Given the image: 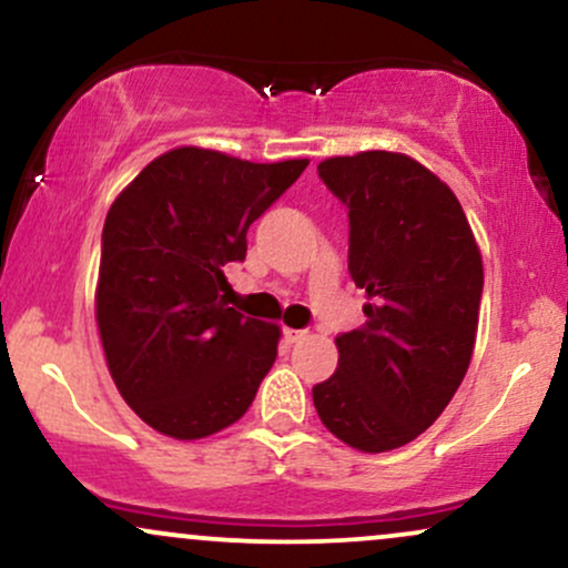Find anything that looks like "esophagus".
I'll return each instance as SVG.
<instances>
[{"label":"esophagus","instance_id":"esophagus-1","mask_svg":"<svg viewBox=\"0 0 568 568\" xmlns=\"http://www.w3.org/2000/svg\"><path fill=\"white\" fill-rule=\"evenodd\" d=\"M306 336V331H298V328H283V338L288 344H296V342H302V338Z\"/></svg>","mask_w":568,"mask_h":568}]
</instances>
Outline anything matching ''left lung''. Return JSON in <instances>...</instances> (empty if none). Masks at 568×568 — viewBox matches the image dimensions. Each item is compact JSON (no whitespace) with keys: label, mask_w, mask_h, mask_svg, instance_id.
Segmentation results:
<instances>
[{"label":"left lung","mask_w":568,"mask_h":568,"mask_svg":"<svg viewBox=\"0 0 568 568\" xmlns=\"http://www.w3.org/2000/svg\"><path fill=\"white\" fill-rule=\"evenodd\" d=\"M317 173L347 207L349 275L368 304L312 400L338 440L382 454L425 433L465 379L484 262L452 189L406 154L331 158Z\"/></svg>","instance_id":"8db88e82"}]
</instances>
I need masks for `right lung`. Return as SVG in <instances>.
Here are the masks:
<instances>
[{
	"mask_svg": "<svg viewBox=\"0 0 568 568\" xmlns=\"http://www.w3.org/2000/svg\"><path fill=\"white\" fill-rule=\"evenodd\" d=\"M306 165L181 146L109 207L95 321L116 389L158 433L205 438L256 397L280 328L226 306L224 266L245 262L251 224Z\"/></svg>",
	"mask_w": 568,
	"mask_h": 568,
	"instance_id": "add662e5",
	"label": "right lung"
}]
</instances>
